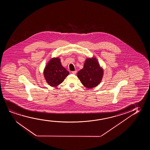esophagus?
Here are the masks:
<instances>
[{"instance_id":"esophagus-1","label":"esophagus","mask_w":150,"mask_h":150,"mask_svg":"<svg viewBox=\"0 0 150 150\" xmlns=\"http://www.w3.org/2000/svg\"><path fill=\"white\" fill-rule=\"evenodd\" d=\"M77 73V71H72V73L73 74H76Z\"/></svg>"}]
</instances>
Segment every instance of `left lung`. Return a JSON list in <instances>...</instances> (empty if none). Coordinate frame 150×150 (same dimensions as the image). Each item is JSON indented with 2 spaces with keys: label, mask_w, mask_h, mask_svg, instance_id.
I'll return each mask as SVG.
<instances>
[{
  "label": "left lung",
  "mask_w": 150,
  "mask_h": 150,
  "mask_svg": "<svg viewBox=\"0 0 150 150\" xmlns=\"http://www.w3.org/2000/svg\"><path fill=\"white\" fill-rule=\"evenodd\" d=\"M103 71L95 58H87L83 68L77 73L82 84L87 88L97 86L103 78Z\"/></svg>",
  "instance_id": "obj_1"
}]
</instances>
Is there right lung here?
<instances>
[{
  "label": "right lung",
  "instance_id": "right-lung-1",
  "mask_svg": "<svg viewBox=\"0 0 150 150\" xmlns=\"http://www.w3.org/2000/svg\"><path fill=\"white\" fill-rule=\"evenodd\" d=\"M43 74L50 86H56L64 81L69 72L62 66L59 58H54L48 62Z\"/></svg>",
  "mask_w": 150,
  "mask_h": 150
}]
</instances>
